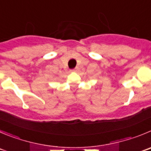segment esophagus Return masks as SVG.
I'll return each mask as SVG.
<instances>
[{
    "label": "esophagus",
    "instance_id": "esophagus-1",
    "mask_svg": "<svg viewBox=\"0 0 151 151\" xmlns=\"http://www.w3.org/2000/svg\"><path fill=\"white\" fill-rule=\"evenodd\" d=\"M72 72H75L76 71V69H73V70H71Z\"/></svg>",
    "mask_w": 151,
    "mask_h": 151
}]
</instances>
